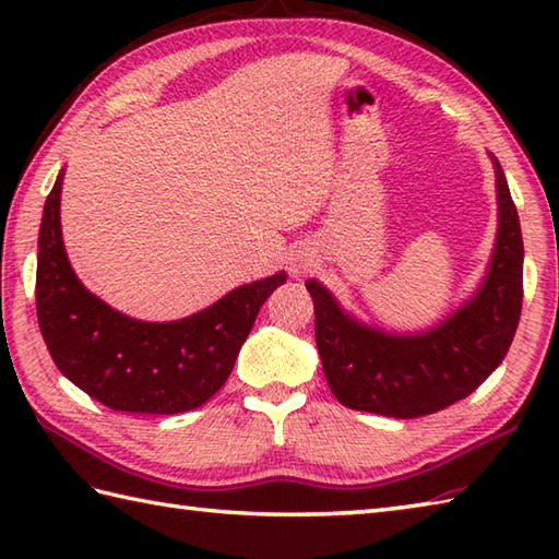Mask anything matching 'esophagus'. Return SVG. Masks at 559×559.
<instances>
[{"label":"esophagus","instance_id":"esophagus-1","mask_svg":"<svg viewBox=\"0 0 559 559\" xmlns=\"http://www.w3.org/2000/svg\"><path fill=\"white\" fill-rule=\"evenodd\" d=\"M307 264H310V261H307L305 257H298V259L293 261V271H295V273H302V271L307 269Z\"/></svg>","mask_w":559,"mask_h":559}]
</instances>
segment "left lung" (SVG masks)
Returning a JSON list of instances; mask_svg holds the SVG:
<instances>
[{
	"label": "left lung",
	"instance_id": "left-lung-1",
	"mask_svg": "<svg viewBox=\"0 0 559 559\" xmlns=\"http://www.w3.org/2000/svg\"><path fill=\"white\" fill-rule=\"evenodd\" d=\"M495 165L497 240L480 288L444 322L420 334H389L343 310L322 283H305L314 300V336L326 382L353 411L420 418L473 394L512 346L524 300V240L500 160Z\"/></svg>",
	"mask_w": 559,
	"mask_h": 559
}]
</instances>
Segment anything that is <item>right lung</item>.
I'll return each instance as SVG.
<instances>
[{
    "label": "right lung",
    "instance_id": "obj_1",
    "mask_svg": "<svg viewBox=\"0 0 559 559\" xmlns=\"http://www.w3.org/2000/svg\"><path fill=\"white\" fill-rule=\"evenodd\" d=\"M64 170L47 194L38 235L35 307L55 365L103 406L173 415L199 408L230 377L259 307L286 271L247 283L177 322H141L93 295L69 264L59 201Z\"/></svg>",
    "mask_w": 559,
    "mask_h": 559
}]
</instances>
